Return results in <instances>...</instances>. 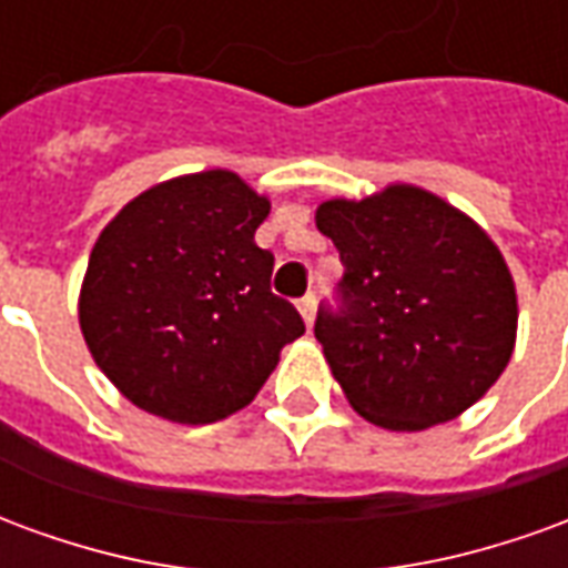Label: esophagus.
<instances>
[{"instance_id": "obj_1", "label": "esophagus", "mask_w": 568, "mask_h": 568, "mask_svg": "<svg viewBox=\"0 0 568 568\" xmlns=\"http://www.w3.org/2000/svg\"><path fill=\"white\" fill-rule=\"evenodd\" d=\"M297 310H301V316L307 322V328H313V320H316V295L310 292V295L301 297V301H297Z\"/></svg>"}]
</instances>
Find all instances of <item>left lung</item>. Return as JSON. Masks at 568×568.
<instances>
[{"instance_id": "left-lung-1", "label": "left lung", "mask_w": 568, "mask_h": 568, "mask_svg": "<svg viewBox=\"0 0 568 568\" xmlns=\"http://www.w3.org/2000/svg\"><path fill=\"white\" fill-rule=\"evenodd\" d=\"M316 227L341 252L337 307L316 341L358 414L393 432L456 419L508 365L517 292L496 243L414 185L325 200Z\"/></svg>"}]
</instances>
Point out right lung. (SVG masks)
Returning a JSON list of instances; mask_svg holds the SVG:
<instances>
[{"label": "right lung", "instance_id": "right-lung-1", "mask_svg": "<svg viewBox=\"0 0 568 568\" xmlns=\"http://www.w3.org/2000/svg\"><path fill=\"white\" fill-rule=\"evenodd\" d=\"M271 200L231 170L142 191L105 224L81 283L93 362L154 417L206 426L246 407L304 334L271 292L273 255L255 243Z\"/></svg>", "mask_w": 568, "mask_h": 568}]
</instances>
